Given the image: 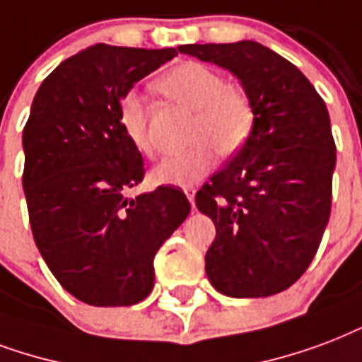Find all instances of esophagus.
I'll return each mask as SVG.
<instances>
[{
  "label": "esophagus",
  "mask_w": 362,
  "mask_h": 362,
  "mask_svg": "<svg viewBox=\"0 0 362 362\" xmlns=\"http://www.w3.org/2000/svg\"><path fill=\"white\" fill-rule=\"evenodd\" d=\"M184 193H186L187 199H189V203H192V206H193V203H195V193H197V187L186 186V187H184Z\"/></svg>",
  "instance_id": "obj_1"
}]
</instances>
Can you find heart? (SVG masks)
<instances>
[{"label": "heart", "instance_id": "obj_1", "mask_svg": "<svg viewBox=\"0 0 362 362\" xmlns=\"http://www.w3.org/2000/svg\"><path fill=\"white\" fill-rule=\"evenodd\" d=\"M157 87L176 102L197 110L192 129L195 144L165 157L153 170L157 182L192 186L211 173L216 151L226 157L235 156L255 132L256 110L250 96L228 85L226 77L209 66L199 62L175 66L159 77ZM117 117L132 144L146 156H156L157 146L148 131L142 96L127 93L119 100Z\"/></svg>", "mask_w": 362, "mask_h": 362}]
</instances>
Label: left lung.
Listing matches in <instances>:
<instances>
[{
	"instance_id": "8db88e82",
	"label": "left lung",
	"mask_w": 362,
	"mask_h": 362,
	"mask_svg": "<svg viewBox=\"0 0 362 362\" xmlns=\"http://www.w3.org/2000/svg\"><path fill=\"white\" fill-rule=\"evenodd\" d=\"M180 52L230 70L256 110L247 146L195 195L216 226L206 277L231 298L286 291L310 267L330 218L336 144L327 104L296 66L256 41Z\"/></svg>"
}]
</instances>
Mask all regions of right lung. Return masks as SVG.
Instances as JSON below:
<instances>
[{"label":"right lung","instance_id":"obj_1","mask_svg":"<svg viewBox=\"0 0 362 362\" xmlns=\"http://www.w3.org/2000/svg\"><path fill=\"white\" fill-rule=\"evenodd\" d=\"M180 49L98 45L43 79L22 131L30 226L43 260L77 300L132 305L153 288V258L192 211L180 187L129 199L144 159L119 125V100Z\"/></svg>","mask_w":362,"mask_h":362}]
</instances>
